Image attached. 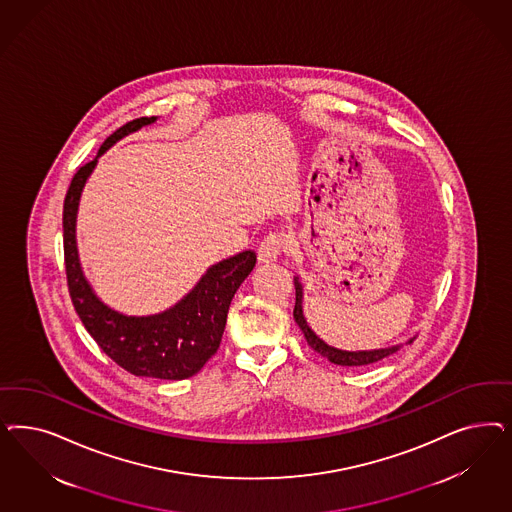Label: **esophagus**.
<instances>
[{
  "instance_id": "1",
  "label": "esophagus",
  "mask_w": 512,
  "mask_h": 512,
  "mask_svg": "<svg viewBox=\"0 0 512 512\" xmlns=\"http://www.w3.org/2000/svg\"><path fill=\"white\" fill-rule=\"evenodd\" d=\"M286 248V235L277 231V233H269L264 241L258 247V260L260 262H275L281 256L282 250Z\"/></svg>"
}]
</instances>
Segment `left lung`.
Listing matches in <instances>:
<instances>
[{"instance_id":"obj_1","label":"left lung","mask_w":512,"mask_h":512,"mask_svg":"<svg viewBox=\"0 0 512 512\" xmlns=\"http://www.w3.org/2000/svg\"><path fill=\"white\" fill-rule=\"evenodd\" d=\"M294 286H296V307H294V318H296L297 326L303 331L309 347L314 348L318 354L326 356L331 363L335 365H348V367H354V365H369V363L380 362L382 358L390 356L399 350V347L392 348H380V350H369V352H347V350H337V348L328 347L316 333H314L307 322H305V316L301 311V284L297 279H294Z\"/></svg>"}]
</instances>
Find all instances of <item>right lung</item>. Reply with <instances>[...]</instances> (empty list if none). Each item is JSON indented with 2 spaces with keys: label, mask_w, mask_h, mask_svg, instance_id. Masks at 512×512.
Segmentation results:
<instances>
[{
  "label": "right lung",
  "mask_w": 512,
  "mask_h": 512,
  "mask_svg": "<svg viewBox=\"0 0 512 512\" xmlns=\"http://www.w3.org/2000/svg\"><path fill=\"white\" fill-rule=\"evenodd\" d=\"M154 120V116H141L120 126L103 141L98 156L124 135ZM96 162L98 158L79 167L64 199V262L73 307L98 347L128 373L152 379H188L220 347L231 297L254 269L256 252L245 250L213 265L198 286L165 313L135 318L111 311L94 296L84 279L75 245V216L81 190Z\"/></svg>",
  "instance_id": "obj_1"
}]
</instances>
